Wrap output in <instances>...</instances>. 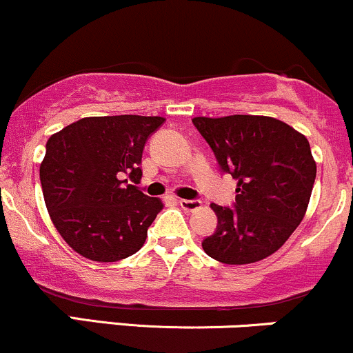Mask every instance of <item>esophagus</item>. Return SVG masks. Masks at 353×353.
I'll return each instance as SVG.
<instances>
[{
    "mask_svg": "<svg viewBox=\"0 0 353 353\" xmlns=\"http://www.w3.org/2000/svg\"><path fill=\"white\" fill-rule=\"evenodd\" d=\"M179 205L184 210H189V212H194V210L202 208V202L196 199H179Z\"/></svg>",
    "mask_w": 353,
    "mask_h": 353,
    "instance_id": "1",
    "label": "esophagus"
}]
</instances>
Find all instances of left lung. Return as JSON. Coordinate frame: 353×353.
Listing matches in <instances>:
<instances>
[{"mask_svg": "<svg viewBox=\"0 0 353 353\" xmlns=\"http://www.w3.org/2000/svg\"><path fill=\"white\" fill-rule=\"evenodd\" d=\"M192 123L221 171L237 179L234 208L210 204L217 229L202 241V249L229 265L269 257L305 216L317 174L309 141L267 116L194 117Z\"/></svg>", "mask_w": 353, "mask_h": 353, "instance_id": "obj_1", "label": "left lung"}]
</instances>
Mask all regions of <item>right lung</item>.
<instances>
[{
    "mask_svg": "<svg viewBox=\"0 0 353 353\" xmlns=\"http://www.w3.org/2000/svg\"><path fill=\"white\" fill-rule=\"evenodd\" d=\"M159 116L83 117L46 143L39 168L48 212L72 250L96 262H116L144 245L163 202L129 179L143 176L141 159Z\"/></svg>",
    "mask_w": 353,
    "mask_h": 353,
    "instance_id": "right-lung-1",
    "label": "right lung"
}]
</instances>
